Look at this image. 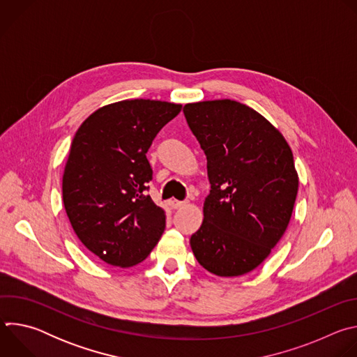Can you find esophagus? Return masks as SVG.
I'll return each mask as SVG.
<instances>
[{
	"instance_id": "esophagus-1",
	"label": "esophagus",
	"mask_w": 357,
	"mask_h": 357,
	"mask_svg": "<svg viewBox=\"0 0 357 357\" xmlns=\"http://www.w3.org/2000/svg\"><path fill=\"white\" fill-rule=\"evenodd\" d=\"M169 206L172 208V209H179V208H182V206H185V202H181V200H171L169 202Z\"/></svg>"
}]
</instances>
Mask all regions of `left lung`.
Listing matches in <instances>:
<instances>
[{"label": "left lung", "instance_id": "8db88e82", "mask_svg": "<svg viewBox=\"0 0 357 357\" xmlns=\"http://www.w3.org/2000/svg\"><path fill=\"white\" fill-rule=\"evenodd\" d=\"M183 114L206 154L212 188L192 251L216 275L247 274L289 223L298 192L291 148L261 114L234 100L190 103Z\"/></svg>", "mask_w": 357, "mask_h": 357}]
</instances>
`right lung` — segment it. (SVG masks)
I'll return each mask as SVG.
<instances>
[{"instance_id":"obj_1","label":"right lung","mask_w":357,"mask_h":357,"mask_svg":"<svg viewBox=\"0 0 357 357\" xmlns=\"http://www.w3.org/2000/svg\"><path fill=\"white\" fill-rule=\"evenodd\" d=\"M182 106L123 100L94 112L72 141L63 205L79 240L116 267L141 263L165 230V212L146 195V151Z\"/></svg>"}]
</instances>
